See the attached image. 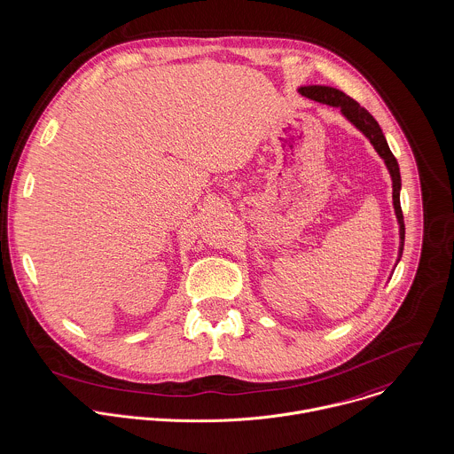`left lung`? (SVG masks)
I'll return each mask as SVG.
<instances>
[{"label": "left lung", "mask_w": 454, "mask_h": 454, "mask_svg": "<svg viewBox=\"0 0 454 454\" xmlns=\"http://www.w3.org/2000/svg\"><path fill=\"white\" fill-rule=\"evenodd\" d=\"M298 92L309 99H314L317 103L323 105H330L340 110V114L360 131L363 133L368 142L373 145L375 153L380 156V160L384 161L389 177H391V187H393V208H395V215L398 221V235H400V246H398V258L395 267L398 265L402 253H403V240H405V226H403V214H402V207H400V189H402V179H400V168H398V161L393 156L386 137L379 126V122L372 117L370 112H366L360 103H356L353 98H349L346 92L340 90H335L332 86H301L298 88ZM393 275V270H391ZM391 278V277H389Z\"/></svg>", "instance_id": "left-lung-1"}]
</instances>
